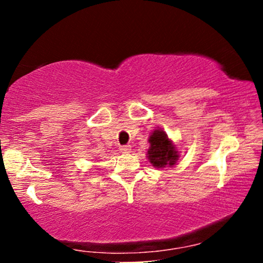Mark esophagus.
<instances>
[{
  "mask_svg": "<svg viewBox=\"0 0 263 263\" xmlns=\"http://www.w3.org/2000/svg\"><path fill=\"white\" fill-rule=\"evenodd\" d=\"M120 151H121L122 153L131 152V146H121V147H120Z\"/></svg>",
  "mask_w": 263,
  "mask_h": 263,
  "instance_id": "1",
  "label": "esophagus"
}]
</instances>
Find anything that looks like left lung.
<instances>
[{
  "label": "left lung",
  "instance_id": "left-lung-1",
  "mask_svg": "<svg viewBox=\"0 0 263 263\" xmlns=\"http://www.w3.org/2000/svg\"><path fill=\"white\" fill-rule=\"evenodd\" d=\"M149 148L147 152L149 162L156 168L174 165L179 158L177 147L162 129H155L148 138Z\"/></svg>",
  "mask_w": 263,
  "mask_h": 263
}]
</instances>
